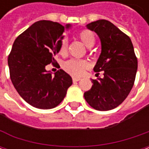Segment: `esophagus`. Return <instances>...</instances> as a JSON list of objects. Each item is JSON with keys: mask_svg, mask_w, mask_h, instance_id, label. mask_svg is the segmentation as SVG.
I'll list each match as a JSON object with an SVG mask.
<instances>
[{"mask_svg": "<svg viewBox=\"0 0 149 149\" xmlns=\"http://www.w3.org/2000/svg\"><path fill=\"white\" fill-rule=\"evenodd\" d=\"M72 79H73V81H74V82H77V81H79L81 79H80L79 77H73L72 78Z\"/></svg>", "mask_w": 149, "mask_h": 149, "instance_id": "1", "label": "esophagus"}]
</instances>
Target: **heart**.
I'll use <instances>...</instances> for the list:
<instances>
[{
	"instance_id": "1",
	"label": "heart",
	"mask_w": 149,
	"mask_h": 149,
	"mask_svg": "<svg viewBox=\"0 0 149 149\" xmlns=\"http://www.w3.org/2000/svg\"><path fill=\"white\" fill-rule=\"evenodd\" d=\"M79 37L81 41L87 47H92L95 42V35L93 32L88 30H84L79 33ZM67 52V40L65 38L62 39L59 47V54L61 55H65ZM89 64L84 60H76V59H70L63 63V69L67 73L70 74L74 76L81 75L86 68H88Z\"/></svg>"
}]
</instances>
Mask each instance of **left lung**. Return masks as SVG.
<instances>
[{"instance_id": "1", "label": "left lung", "mask_w": 149, "mask_h": 149, "mask_svg": "<svg viewBox=\"0 0 149 149\" xmlns=\"http://www.w3.org/2000/svg\"><path fill=\"white\" fill-rule=\"evenodd\" d=\"M101 41V54L95 72L104 71V78L92 79V88L84 96L92 108L107 111L121 104L134 84L138 60L130 38L110 21L99 20L87 25Z\"/></svg>"}]
</instances>
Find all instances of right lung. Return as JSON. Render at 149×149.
<instances>
[{
    "mask_svg": "<svg viewBox=\"0 0 149 149\" xmlns=\"http://www.w3.org/2000/svg\"><path fill=\"white\" fill-rule=\"evenodd\" d=\"M50 20H39L15 39L8 56L10 77L20 97L35 108L49 109L59 105L72 84V78L63 70L54 76L45 70L54 64L65 30Z\"/></svg>",
    "mask_w": 149,
    "mask_h": 149,
    "instance_id": "right-lung-1",
    "label": "right lung"
}]
</instances>
